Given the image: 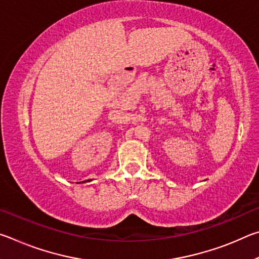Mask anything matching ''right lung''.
I'll return each mask as SVG.
<instances>
[{
  "instance_id": "obj_1",
  "label": "right lung",
  "mask_w": 259,
  "mask_h": 259,
  "mask_svg": "<svg viewBox=\"0 0 259 259\" xmlns=\"http://www.w3.org/2000/svg\"><path fill=\"white\" fill-rule=\"evenodd\" d=\"M90 181H91V179H90ZM90 181H84V182H81V183H85V182H90Z\"/></svg>"
}]
</instances>
